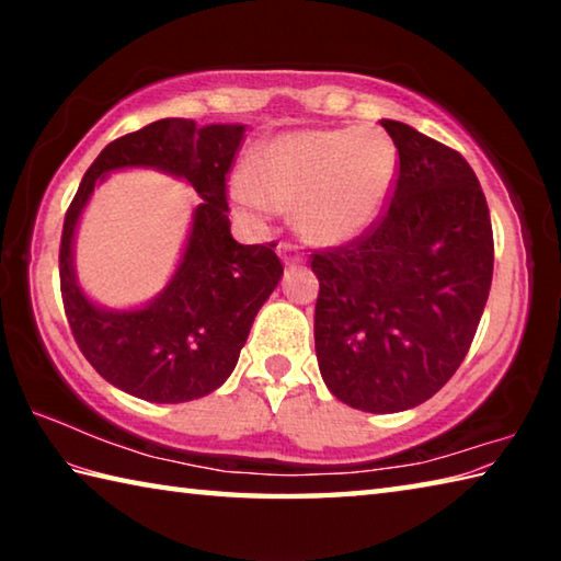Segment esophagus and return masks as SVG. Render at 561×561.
Wrapping results in <instances>:
<instances>
[{"mask_svg":"<svg viewBox=\"0 0 561 561\" xmlns=\"http://www.w3.org/2000/svg\"><path fill=\"white\" fill-rule=\"evenodd\" d=\"M277 252H279V257H282L284 264H287V267H291V264H299V262H301V252H299L297 244L282 242V244L277 247Z\"/></svg>","mask_w":561,"mask_h":561,"instance_id":"34e87169","label":"esophagus"}]
</instances>
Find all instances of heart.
<instances>
[{
	"label": "heart",
	"instance_id": "heart-1",
	"mask_svg": "<svg viewBox=\"0 0 561 561\" xmlns=\"http://www.w3.org/2000/svg\"><path fill=\"white\" fill-rule=\"evenodd\" d=\"M396 173V146L381 128L291 130L254 153L252 173L232 175L230 195L257 220L297 203L299 227L311 240L341 244L381 217Z\"/></svg>",
	"mask_w": 561,
	"mask_h": 561
}]
</instances>
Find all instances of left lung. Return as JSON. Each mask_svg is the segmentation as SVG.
Segmentation results:
<instances>
[{"instance_id": "obj_1", "label": "left lung", "mask_w": 561, "mask_h": 561, "mask_svg": "<svg viewBox=\"0 0 561 561\" xmlns=\"http://www.w3.org/2000/svg\"><path fill=\"white\" fill-rule=\"evenodd\" d=\"M393 201L346 247L317 252L314 344L321 378L366 413L421 405L458 371L492 284L485 193L458 150L401 121Z\"/></svg>"}]
</instances>
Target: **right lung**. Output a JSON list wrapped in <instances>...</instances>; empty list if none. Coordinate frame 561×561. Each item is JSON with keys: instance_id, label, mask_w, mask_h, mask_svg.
<instances>
[{"instance_id": "obj_1", "label": "right lung", "mask_w": 561, "mask_h": 561, "mask_svg": "<svg viewBox=\"0 0 561 561\" xmlns=\"http://www.w3.org/2000/svg\"><path fill=\"white\" fill-rule=\"evenodd\" d=\"M242 138V123H150L101 150L64 217L59 277L71 334L111 386L144 401L185 403L220 388L234 371L254 317L282 279L272 242L240 244L230 232L225 175ZM126 167L185 179L202 205L164 291L140 308L108 310L89 300L75 279L72 242L92 187Z\"/></svg>"}]
</instances>
